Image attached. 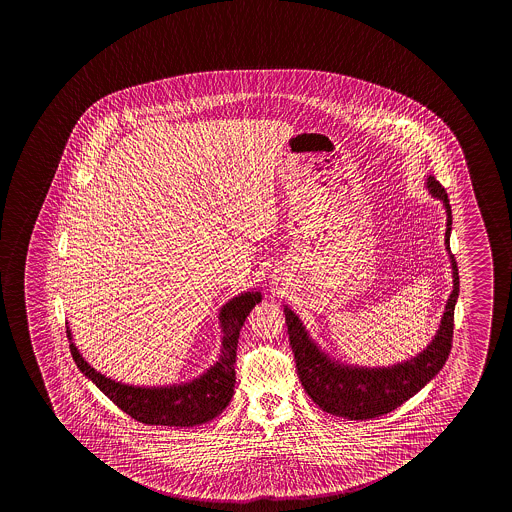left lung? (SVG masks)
I'll use <instances>...</instances> for the list:
<instances>
[{"instance_id": "left-lung-1", "label": "left lung", "mask_w": 512, "mask_h": 512, "mask_svg": "<svg viewBox=\"0 0 512 512\" xmlns=\"http://www.w3.org/2000/svg\"><path fill=\"white\" fill-rule=\"evenodd\" d=\"M428 189L443 200L448 214L446 223V250L450 252L452 232V207L443 185L434 176H428ZM452 257L453 291L446 303L441 327L427 350L411 361L396 364L393 368H353L330 361L310 341L298 316L285 307V323L289 332V344L293 348L298 378L312 402L325 412L348 419L378 418L394 411L407 402L421 387L436 377L450 355L453 341V310L459 296V269Z\"/></svg>"}]
</instances>
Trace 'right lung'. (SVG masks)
I'll list each match as a JSON object with an SVG mask.
<instances>
[{"label":"right lung","instance_id":"1","mask_svg":"<svg viewBox=\"0 0 512 512\" xmlns=\"http://www.w3.org/2000/svg\"><path fill=\"white\" fill-rule=\"evenodd\" d=\"M260 302V293H244L221 309L219 319L223 327V348L219 361L203 375L184 386L134 387L110 378L91 368L78 352L75 344H69L73 361L85 377L91 378L101 393L118 405L135 421L146 425L166 427H194L202 425L227 407L235 384V355L237 341L244 319ZM71 339V332L68 330Z\"/></svg>","mask_w":512,"mask_h":512}]
</instances>
